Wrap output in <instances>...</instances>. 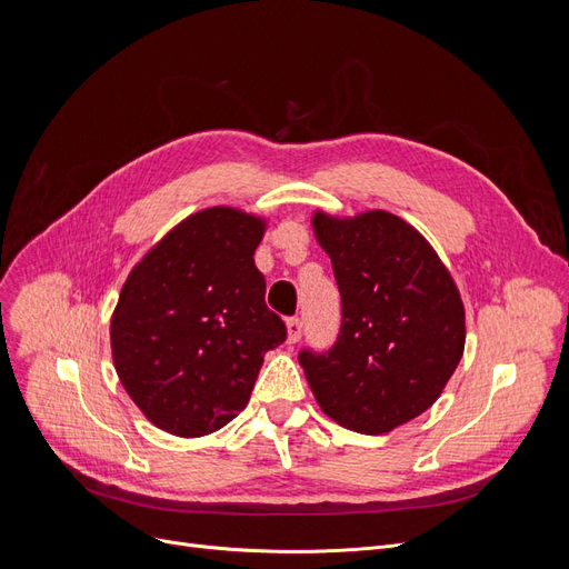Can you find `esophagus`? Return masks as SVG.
Returning <instances> with one entry per match:
<instances>
[{
    "mask_svg": "<svg viewBox=\"0 0 569 569\" xmlns=\"http://www.w3.org/2000/svg\"><path fill=\"white\" fill-rule=\"evenodd\" d=\"M303 335V322L299 318L287 320V343H297Z\"/></svg>",
    "mask_w": 569,
    "mask_h": 569,
    "instance_id": "1",
    "label": "esophagus"
}]
</instances>
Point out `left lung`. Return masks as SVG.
<instances>
[{"mask_svg": "<svg viewBox=\"0 0 569 569\" xmlns=\"http://www.w3.org/2000/svg\"><path fill=\"white\" fill-rule=\"evenodd\" d=\"M341 295L327 353L301 351L320 410L358 435H387L432 406L465 349V306L427 239L389 211L311 218Z\"/></svg>", "mask_w": 569, "mask_h": 569, "instance_id": "left-lung-1", "label": "left lung"}]
</instances>
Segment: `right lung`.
<instances>
[{"label": "right lung", "mask_w": 569, "mask_h": 569, "mask_svg": "<svg viewBox=\"0 0 569 569\" xmlns=\"http://www.w3.org/2000/svg\"><path fill=\"white\" fill-rule=\"evenodd\" d=\"M268 220L211 206L180 220L137 263L111 316L120 385L144 418L194 439L249 403L266 351L287 337L253 263Z\"/></svg>", "instance_id": "1"}]
</instances>
